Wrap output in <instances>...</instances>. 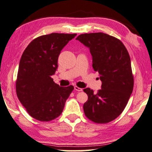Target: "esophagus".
Wrapping results in <instances>:
<instances>
[{"mask_svg": "<svg viewBox=\"0 0 152 152\" xmlns=\"http://www.w3.org/2000/svg\"><path fill=\"white\" fill-rule=\"evenodd\" d=\"M74 90L78 91V92H80V91H83V89H82L81 88H79L78 86H74Z\"/></svg>", "mask_w": 152, "mask_h": 152, "instance_id": "1", "label": "esophagus"}]
</instances>
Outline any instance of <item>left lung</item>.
I'll use <instances>...</instances> for the list:
<instances>
[{
    "mask_svg": "<svg viewBox=\"0 0 152 152\" xmlns=\"http://www.w3.org/2000/svg\"><path fill=\"white\" fill-rule=\"evenodd\" d=\"M76 40L90 49L93 67L102 81L97 93L89 88L83 90L88 95L84 112L93 122L108 123L123 112L133 90L129 52L119 39L105 33L83 34Z\"/></svg>",
    "mask_w": 152,
    "mask_h": 152,
    "instance_id": "obj_1",
    "label": "left lung"
}]
</instances>
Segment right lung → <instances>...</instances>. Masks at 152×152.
I'll list each match as a JSON object with an SVG mask.
<instances>
[{
    "instance_id": "add662e5",
    "label": "right lung",
    "mask_w": 152,
    "mask_h": 152,
    "mask_svg": "<svg viewBox=\"0 0 152 152\" xmlns=\"http://www.w3.org/2000/svg\"><path fill=\"white\" fill-rule=\"evenodd\" d=\"M76 34L52 33L31 41L21 55L16 80V93L30 116L42 122L57 118L74 86L61 87L51 76L57 68L62 49Z\"/></svg>"
}]
</instances>
